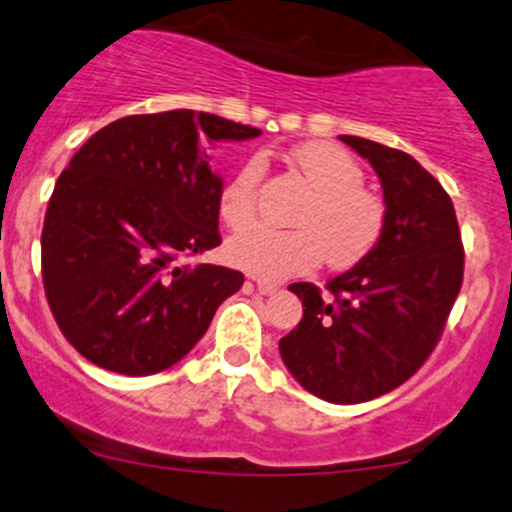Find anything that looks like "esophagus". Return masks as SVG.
<instances>
[{
  "label": "esophagus",
  "mask_w": 512,
  "mask_h": 512,
  "mask_svg": "<svg viewBox=\"0 0 512 512\" xmlns=\"http://www.w3.org/2000/svg\"><path fill=\"white\" fill-rule=\"evenodd\" d=\"M255 287H257V292H260V294H274V292H277V284H272V282H262V279H257V282H255Z\"/></svg>",
  "instance_id": "esophagus-1"
}]
</instances>
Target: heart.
Returning a JSON list of instances; mask_svg holds the SVG:
<instances>
[{
	"instance_id": "heart-1",
	"label": "heart",
	"mask_w": 512,
	"mask_h": 512,
	"mask_svg": "<svg viewBox=\"0 0 512 512\" xmlns=\"http://www.w3.org/2000/svg\"><path fill=\"white\" fill-rule=\"evenodd\" d=\"M292 164L314 186L297 215L299 228L245 230L225 245L228 262L262 279L311 272L324 257L336 270L358 265L378 247L387 223L383 198L363 186V166L328 142L301 144L292 152ZM262 171L260 157L247 159L220 191L218 213L228 228H247L255 220Z\"/></svg>"
}]
</instances>
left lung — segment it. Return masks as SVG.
Here are the masks:
<instances>
[{
  "instance_id": "left-lung-1",
  "label": "left lung",
  "mask_w": 512,
  "mask_h": 512,
  "mask_svg": "<svg viewBox=\"0 0 512 512\" xmlns=\"http://www.w3.org/2000/svg\"><path fill=\"white\" fill-rule=\"evenodd\" d=\"M343 142L380 176L387 223L378 247L326 284H292L304 316L279 341L284 365L311 395L338 405L400 387L437 348L464 282L454 203L410 154L363 137Z\"/></svg>"
}]
</instances>
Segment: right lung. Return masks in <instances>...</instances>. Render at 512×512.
<instances>
[{
    "label": "right lung",
    "instance_id": "obj_1",
    "mask_svg": "<svg viewBox=\"0 0 512 512\" xmlns=\"http://www.w3.org/2000/svg\"><path fill=\"white\" fill-rule=\"evenodd\" d=\"M257 127L211 112L129 115L95 132L58 176L41 233L43 292L66 341L122 375L171 368L245 282L184 257L220 245V176L201 144Z\"/></svg>",
    "mask_w": 512,
    "mask_h": 512
}]
</instances>
